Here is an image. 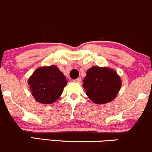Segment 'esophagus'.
<instances>
[{
	"mask_svg": "<svg viewBox=\"0 0 152 152\" xmlns=\"http://www.w3.org/2000/svg\"><path fill=\"white\" fill-rule=\"evenodd\" d=\"M81 80H82L81 77H78V78H77L76 80H75V81L76 83H80Z\"/></svg>",
	"mask_w": 152,
	"mask_h": 152,
	"instance_id": "obj_1",
	"label": "esophagus"
}]
</instances>
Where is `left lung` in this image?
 I'll return each mask as SVG.
<instances>
[{
  "label": "left lung",
  "instance_id": "1",
  "mask_svg": "<svg viewBox=\"0 0 152 152\" xmlns=\"http://www.w3.org/2000/svg\"><path fill=\"white\" fill-rule=\"evenodd\" d=\"M83 83L87 95L96 104L112 101L121 86L120 77L113 69L108 67L90 68Z\"/></svg>",
  "mask_w": 152,
  "mask_h": 152
}]
</instances>
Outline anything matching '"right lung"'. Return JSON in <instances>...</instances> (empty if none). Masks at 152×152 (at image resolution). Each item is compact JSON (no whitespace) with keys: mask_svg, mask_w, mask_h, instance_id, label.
<instances>
[{"mask_svg":"<svg viewBox=\"0 0 152 152\" xmlns=\"http://www.w3.org/2000/svg\"><path fill=\"white\" fill-rule=\"evenodd\" d=\"M67 83L65 76L54 65L36 69L28 81L34 98L43 104L56 101Z\"/></svg>","mask_w":152,"mask_h":152,"instance_id":"add662e5","label":"right lung"}]
</instances>
